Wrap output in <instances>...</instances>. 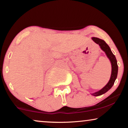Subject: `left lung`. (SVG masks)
<instances>
[{
    "label": "left lung",
    "mask_w": 128,
    "mask_h": 128,
    "mask_svg": "<svg viewBox=\"0 0 128 128\" xmlns=\"http://www.w3.org/2000/svg\"><path fill=\"white\" fill-rule=\"evenodd\" d=\"M92 40H93L96 44H98L99 46H100V48H101V50H104L105 52V53L106 54L107 57L110 60V62H111L112 65V72L110 81L108 82V83L107 84H106V86L103 87L101 90L98 91V92L92 94V95H93L94 96H98L106 93V92H107L112 87L114 84L115 80H116V78H117L118 67V64H117L116 58H115V55L112 54L111 49H110V46L107 45V44H106L104 40L100 39L98 38L92 37Z\"/></svg>",
    "instance_id": "left-lung-1"
}]
</instances>
